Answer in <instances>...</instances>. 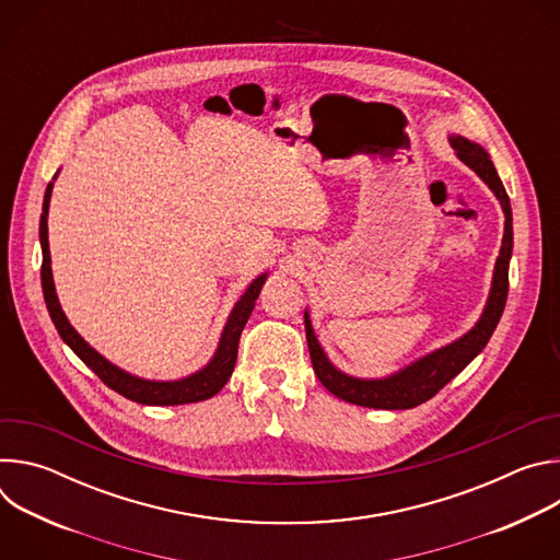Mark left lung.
Listing matches in <instances>:
<instances>
[{
  "instance_id": "1",
  "label": "left lung",
  "mask_w": 560,
  "mask_h": 560,
  "mask_svg": "<svg viewBox=\"0 0 560 560\" xmlns=\"http://www.w3.org/2000/svg\"><path fill=\"white\" fill-rule=\"evenodd\" d=\"M450 145L456 150V156L465 166H469L478 177H481L488 188L494 192L499 199L503 214H505V232H503V244L501 253L494 266V277H492V288L488 303L483 307V314L478 316V322L474 324L471 330H467L463 337L456 341L417 359L415 363L401 368L398 372L383 376V378H359L341 372L326 354V350L318 343L307 310L303 312V322H305V339H307V350L312 359L314 374L318 381L324 383L328 392L335 396L343 398L348 404L363 406V408H374V410H410L417 408L443 387L447 385L458 372L465 370V365L483 352L488 346L492 332L497 330L501 314L505 310L508 301V288H510V259H512V246H514V230H512V206L510 197L503 188V182L492 164V159L488 150L469 141L460 135H450Z\"/></svg>"
}]
</instances>
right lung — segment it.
<instances>
[{
    "label": "right lung",
    "instance_id": "obj_1",
    "mask_svg": "<svg viewBox=\"0 0 560 560\" xmlns=\"http://www.w3.org/2000/svg\"><path fill=\"white\" fill-rule=\"evenodd\" d=\"M52 182L46 186L44 195V206H42V219H39V244H42V290H44V301L50 312L52 324L63 339V343L82 359L110 389L119 392L121 396L130 398L135 404L141 406H184V404H197L206 401V398L214 396L230 378L234 363H236V350H238V337H242L248 318L255 310V301L259 299V292L268 279V272L259 275L242 294L228 316V322L223 326L219 346L214 357L197 372L177 378V381H152V378H141L135 376L119 365L110 363L106 357H102L93 346L84 341V337L79 335L70 322L66 318L57 292H55V281H52V268H50V248H48V208H50V195H52Z\"/></svg>",
    "mask_w": 560,
    "mask_h": 560
}]
</instances>
